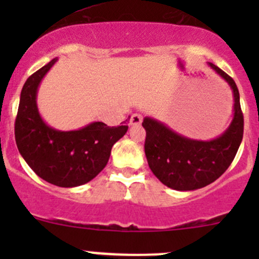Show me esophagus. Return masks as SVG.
Wrapping results in <instances>:
<instances>
[{
  "instance_id": "34e87169",
  "label": "esophagus",
  "mask_w": 259,
  "mask_h": 259,
  "mask_svg": "<svg viewBox=\"0 0 259 259\" xmlns=\"http://www.w3.org/2000/svg\"><path fill=\"white\" fill-rule=\"evenodd\" d=\"M142 120H143L142 115H140V114H133L132 117H130L129 124L132 125V126H137V125L142 124Z\"/></svg>"
}]
</instances>
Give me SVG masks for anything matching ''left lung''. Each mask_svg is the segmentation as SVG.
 <instances>
[{"instance_id": "8db88e82", "label": "left lung", "mask_w": 259, "mask_h": 259, "mask_svg": "<svg viewBox=\"0 0 259 259\" xmlns=\"http://www.w3.org/2000/svg\"><path fill=\"white\" fill-rule=\"evenodd\" d=\"M208 65L227 81L233 93V119L223 134L211 140H194L153 117L143 120L149 168L164 185L180 192L199 189L218 179L231 165L242 143L244 120L238 88L223 70L211 62Z\"/></svg>"}]
</instances>
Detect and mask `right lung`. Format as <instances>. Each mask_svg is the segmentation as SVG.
Wrapping results in <instances>:
<instances>
[{"mask_svg": "<svg viewBox=\"0 0 259 259\" xmlns=\"http://www.w3.org/2000/svg\"><path fill=\"white\" fill-rule=\"evenodd\" d=\"M56 61L51 60L26 80L15 121V138L20 154L40 178L57 187H79L105 168L111 148L124 137L127 125L110 127L95 121L71 132L49 126L38 113L36 98L40 82Z\"/></svg>", "mask_w": 259, "mask_h": 259, "instance_id": "1", "label": "right lung"}]
</instances>
